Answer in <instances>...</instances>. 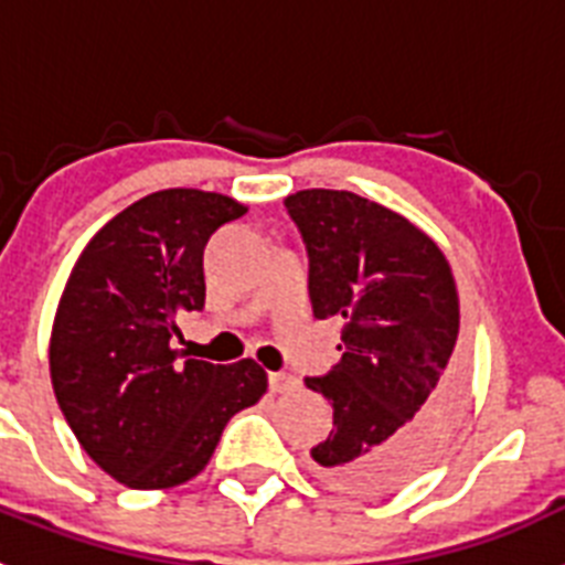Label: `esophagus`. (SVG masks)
I'll list each match as a JSON object with an SVG mask.
<instances>
[{
  "label": "esophagus",
  "mask_w": 565,
  "mask_h": 565,
  "mask_svg": "<svg viewBox=\"0 0 565 565\" xmlns=\"http://www.w3.org/2000/svg\"><path fill=\"white\" fill-rule=\"evenodd\" d=\"M268 387H271V393H288L297 387V379L288 376V373H268Z\"/></svg>",
  "instance_id": "1"
}]
</instances>
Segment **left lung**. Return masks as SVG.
Segmentation results:
<instances>
[{
    "label": "left lung",
    "mask_w": 565,
    "mask_h": 565,
    "mask_svg": "<svg viewBox=\"0 0 565 565\" xmlns=\"http://www.w3.org/2000/svg\"><path fill=\"white\" fill-rule=\"evenodd\" d=\"M308 252L317 319L339 317L342 359L311 391L333 430L311 450L313 476L351 495H384L436 456L463 402L458 291L441 248L407 217L337 189L288 194Z\"/></svg>",
    "instance_id": "8db88e82"
}]
</instances>
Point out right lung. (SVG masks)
Listing matches in <instances>:
<instances>
[{
    "label": "right lung",
    "instance_id": "add662e5",
    "mask_svg": "<svg viewBox=\"0 0 565 565\" xmlns=\"http://www.w3.org/2000/svg\"><path fill=\"white\" fill-rule=\"evenodd\" d=\"M246 206L201 189H163L115 214L70 271L50 337V379L93 461L132 489L201 472L234 413L266 393L254 359L178 362L183 311H203V248Z\"/></svg>",
    "mask_w": 565,
    "mask_h": 565
}]
</instances>
